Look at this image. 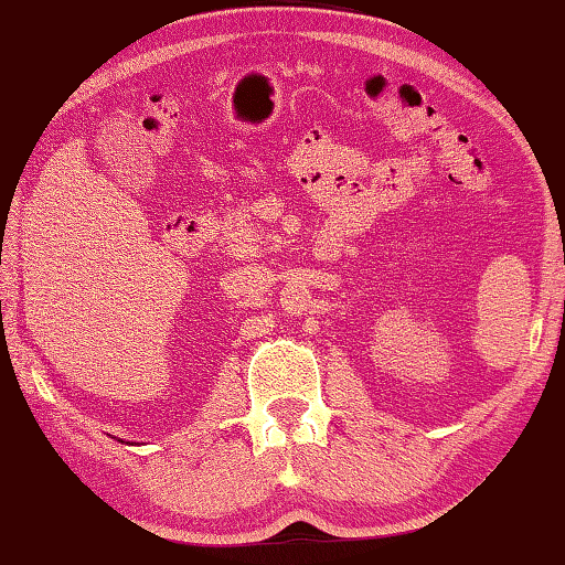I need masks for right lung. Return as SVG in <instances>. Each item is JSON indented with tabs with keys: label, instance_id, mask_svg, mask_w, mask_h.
<instances>
[{
	"label": "right lung",
	"instance_id": "1",
	"mask_svg": "<svg viewBox=\"0 0 565 565\" xmlns=\"http://www.w3.org/2000/svg\"><path fill=\"white\" fill-rule=\"evenodd\" d=\"M120 443H122V440H120Z\"/></svg>",
	"mask_w": 565,
	"mask_h": 565
}]
</instances>
